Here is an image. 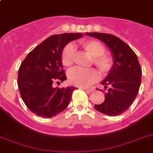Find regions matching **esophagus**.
I'll list each match as a JSON object with an SVG mask.
<instances>
[{
	"label": "esophagus",
	"instance_id": "34e87169",
	"mask_svg": "<svg viewBox=\"0 0 153 153\" xmlns=\"http://www.w3.org/2000/svg\"><path fill=\"white\" fill-rule=\"evenodd\" d=\"M84 90H85L88 94H90L94 91V88H84Z\"/></svg>",
	"mask_w": 153,
	"mask_h": 153
}]
</instances>
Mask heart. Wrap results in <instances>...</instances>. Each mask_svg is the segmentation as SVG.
I'll use <instances>...</instances> for the list:
<instances>
[{
    "label": "heart",
    "instance_id": "1",
    "mask_svg": "<svg viewBox=\"0 0 153 153\" xmlns=\"http://www.w3.org/2000/svg\"><path fill=\"white\" fill-rule=\"evenodd\" d=\"M80 46L85 53L92 58L91 63L101 74L109 73L114 66V61L111 55L106 54L105 47L96 40H85L80 42ZM75 51L71 44H67L61 53L62 64L70 67L74 62ZM70 83L79 87H86L91 85L98 79V75L94 69L82 70L73 68L68 73Z\"/></svg>",
    "mask_w": 153,
    "mask_h": 153
}]
</instances>
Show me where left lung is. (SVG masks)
<instances>
[{"label":"left lung","instance_id":"obj_1","mask_svg":"<svg viewBox=\"0 0 153 153\" xmlns=\"http://www.w3.org/2000/svg\"><path fill=\"white\" fill-rule=\"evenodd\" d=\"M86 35L104 42L114 55V68L101 82L107 91L105 99L94 107L107 116H117L128 110L139 92L142 68L138 58L126 42L115 36L101 33H86Z\"/></svg>","mask_w":153,"mask_h":153}]
</instances>
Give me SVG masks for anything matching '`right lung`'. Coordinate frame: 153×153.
Wrapping results in <instances>:
<instances>
[{
	"label": "right lung",
	"mask_w": 153,
	"mask_h": 153,
	"mask_svg": "<svg viewBox=\"0 0 153 153\" xmlns=\"http://www.w3.org/2000/svg\"><path fill=\"white\" fill-rule=\"evenodd\" d=\"M82 33H62L48 37L34 48L20 65L19 91L23 102L37 116L51 118L69 104L73 86L55 88L66 79L61 53L68 42L82 37Z\"/></svg>",
	"instance_id": "add662e5"
}]
</instances>
